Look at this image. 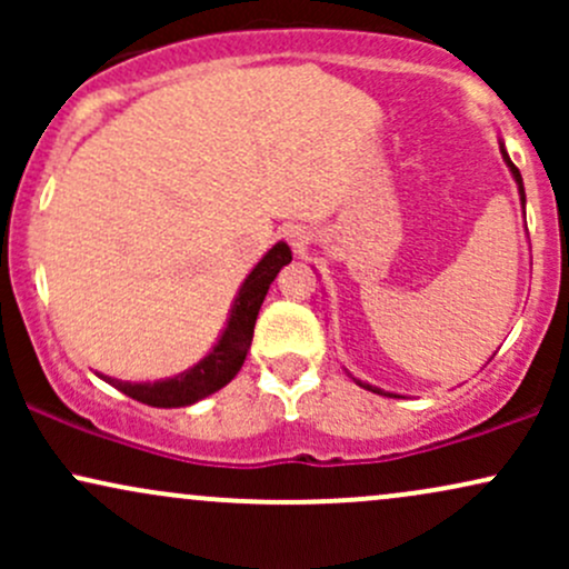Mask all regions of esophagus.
<instances>
[{"mask_svg":"<svg viewBox=\"0 0 569 569\" xmlns=\"http://www.w3.org/2000/svg\"><path fill=\"white\" fill-rule=\"evenodd\" d=\"M289 240L293 243V248H299V251L307 246V234L302 230H297V227H291L289 230Z\"/></svg>","mask_w":569,"mask_h":569,"instance_id":"1","label":"esophagus"}]
</instances>
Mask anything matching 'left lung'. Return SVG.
Segmentation results:
<instances>
[{
  "mask_svg": "<svg viewBox=\"0 0 569 569\" xmlns=\"http://www.w3.org/2000/svg\"><path fill=\"white\" fill-rule=\"evenodd\" d=\"M500 154H502V160H506V166H508V171H511V176H513V181H516V189H519V200H521V208L527 206V194H525V181H521V173H519V168L513 166L511 162V158H508V152H506V143H502V139H500ZM348 371V369H345ZM348 377L356 385H361V388H367V390H371V393H380V396H396V393H388V390H382V388H377V385H369V382H361V380H356V377L350 375L348 371ZM396 398H401V396H396Z\"/></svg>",
  "mask_w": 569,
  "mask_h": 569,
  "instance_id": "8db88e82",
  "label": "left lung"
}]
</instances>
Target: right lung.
<instances>
[{
    "instance_id": "right-lung-1",
    "label": "right lung",
    "mask_w": 569,
    "mask_h": 569,
    "mask_svg": "<svg viewBox=\"0 0 569 569\" xmlns=\"http://www.w3.org/2000/svg\"><path fill=\"white\" fill-rule=\"evenodd\" d=\"M291 262V248L278 240L270 251L253 264L243 283H240L238 293H234L230 316H227L224 329L213 342V348L200 358L194 367L181 371V375L166 377V380L154 382H122L114 377H103L112 388L120 390L136 401L147 403V407L158 409H176L198 403L206 396L217 393L227 382L238 375L246 361V352L251 348L253 326H257L259 307H262L270 283L278 278V272Z\"/></svg>"
}]
</instances>
